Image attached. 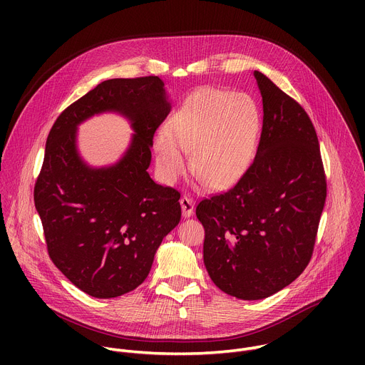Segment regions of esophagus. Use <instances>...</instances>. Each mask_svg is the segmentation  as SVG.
Wrapping results in <instances>:
<instances>
[{
  "instance_id": "obj_1",
  "label": "esophagus",
  "mask_w": 365,
  "mask_h": 365,
  "mask_svg": "<svg viewBox=\"0 0 365 365\" xmlns=\"http://www.w3.org/2000/svg\"><path fill=\"white\" fill-rule=\"evenodd\" d=\"M180 206H182V214L185 218H189L193 215V210H195V203L193 199H190L189 196H182L180 197Z\"/></svg>"
}]
</instances>
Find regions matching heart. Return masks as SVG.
Returning <instances> with one entry per match:
<instances>
[{
    "label": "heart",
    "mask_w": 365,
    "mask_h": 365,
    "mask_svg": "<svg viewBox=\"0 0 365 365\" xmlns=\"http://www.w3.org/2000/svg\"><path fill=\"white\" fill-rule=\"evenodd\" d=\"M259 114L244 93L202 89L192 93L155 134L153 147L159 173L168 183L190 170L207 187L227 190L248 172L258 144Z\"/></svg>",
    "instance_id": "1"
}]
</instances>
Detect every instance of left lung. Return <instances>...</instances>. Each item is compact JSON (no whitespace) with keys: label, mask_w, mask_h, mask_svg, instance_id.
Masks as SVG:
<instances>
[{"label":"left lung","mask_w":365,"mask_h":365,"mask_svg":"<svg viewBox=\"0 0 365 365\" xmlns=\"http://www.w3.org/2000/svg\"><path fill=\"white\" fill-rule=\"evenodd\" d=\"M254 78L264 114L255 159L234 187L196 206L207 274L242 300L269 297L303 273L327 199L309 115L266 75L254 71Z\"/></svg>","instance_id":"8db88e82"}]
</instances>
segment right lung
Returning a JSON list of instances; mask_svg holds the SVG:
<instances>
[{"label": "right lung", "mask_w": 365, "mask_h": 365, "mask_svg": "<svg viewBox=\"0 0 365 365\" xmlns=\"http://www.w3.org/2000/svg\"><path fill=\"white\" fill-rule=\"evenodd\" d=\"M107 110L128 118L136 134L120 163L95 170L80 159L76 130ZM169 113L159 76L108 79L71 103L48 133L34 205L51 262L89 296L118 297L138 287L180 221V193L147 172L154 133Z\"/></svg>", "instance_id": "1"}]
</instances>
